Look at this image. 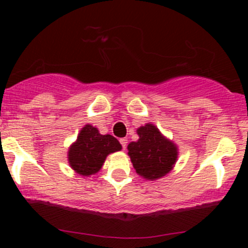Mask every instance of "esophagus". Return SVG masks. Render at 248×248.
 <instances>
[{
  "mask_svg": "<svg viewBox=\"0 0 248 248\" xmlns=\"http://www.w3.org/2000/svg\"><path fill=\"white\" fill-rule=\"evenodd\" d=\"M127 142H128V140H127L126 138H121V139H120V144L122 145V149H124V150L127 147Z\"/></svg>",
  "mask_w": 248,
  "mask_h": 248,
  "instance_id": "34e87169",
  "label": "esophagus"
}]
</instances>
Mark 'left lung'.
I'll return each instance as SVG.
<instances>
[{
    "label": "left lung",
    "instance_id": "8db88e82",
    "mask_svg": "<svg viewBox=\"0 0 248 248\" xmlns=\"http://www.w3.org/2000/svg\"><path fill=\"white\" fill-rule=\"evenodd\" d=\"M138 141L128 144V156L133 168L146 180L166 176L177 159V147L161 134L156 126L146 124L137 129Z\"/></svg>",
    "mask_w": 248,
    "mask_h": 248
}]
</instances>
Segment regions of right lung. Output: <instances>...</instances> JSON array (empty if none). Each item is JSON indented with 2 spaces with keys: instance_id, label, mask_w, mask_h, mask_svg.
Returning <instances> with one entry per match:
<instances>
[{
  "instance_id": "right-lung-1",
  "label": "right lung",
  "mask_w": 248,
  "mask_h": 248,
  "mask_svg": "<svg viewBox=\"0 0 248 248\" xmlns=\"http://www.w3.org/2000/svg\"><path fill=\"white\" fill-rule=\"evenodd\" d=\"M122 149L119 140L110 134H101L96 127L85 124L76 142L68 150V162L73 170L82 176L96 174L107 156Z\"/></svg>"
}]
</instances>
